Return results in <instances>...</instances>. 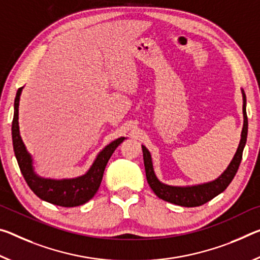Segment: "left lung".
Listing matches in <instances>:
<instances>
[{
    "mask_svg": "<svg viewBox=\"0 0 260 260\" xmlns=\"http://www.w3.org/2000/svg\"><path fill=\"white\" fill-rule=\"evenodd\" d=\"M242 96L243 119H244V121H243L240 145H238L237 150L235 152L234 157L232 162L229 163L228 168L216 179L203 184L187 185V186H174V185L164 184L160 182L155 174L150 151L145 146H142L147 182L159 199L178 206H183V207H197V206H201L208 203L209 200H212L213 198L219 196L220 193L223 192L228 187V185L232 183V180L234 179V177L238 170V167L241 164L243 149H244L246 137H248V117H246V97L244 90H242Z\"/></svg>",
    "mask_w": 260,
    "mask_h": 260,
    "instance_id": "8db88e82",
    "label": "left lung"
}]
</instances>
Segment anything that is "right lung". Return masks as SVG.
<instances>
[{"label": "right lung", "instance_id": "obj_1", "mask_svg": "<svg viewBox=\"0 0 260 260\" xmlns=\"http://www.w3.org/2000/svg\"><path fill=\"white\" fill-rule=\"evenodd\" d=\"M22 90L23 88H19L17 93H16L11 134L16 159H17L20 172H22L28 187L41 200L56 206H61V207H75V206H81L88 203L96 194V192L101 186L105 167L110 157L112 156L113 151L117 149V147L126 138H119L103 148L98 152L96 158H94L92 166L89 168V170L84 175L75 177V178L63 179L41 177L35 171L34 158H32L30 152L26 150V147L24 145L19 133L18 108Z\"/></svg>", "mask_w": 260, "mask_h": 260}]
</instances>
